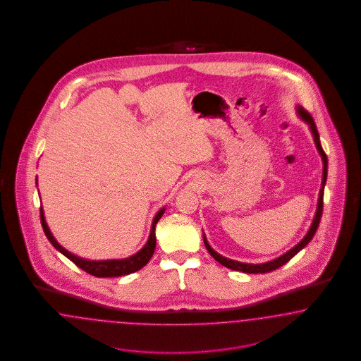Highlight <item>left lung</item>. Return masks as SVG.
<instances>
[{"label":"left lung","instance_id":"obj_1","mask_svg":"<svg viewBox=\"0 0 361 361\" xmlns=\"http://www.w3.org/2000/svg\"><path fill=\"white\" fill-rule=\"evenodd\" d=\"M296 112H298L299 119L305 121L307 126H308V128H310V131H311V135H312V137H314V142H315V145H317V152H319V154L322 156V161H323V177H322V186H320V190H319L317 208V212H315V216H314V219H312V224H311L310 229L307 231L306 235L302 238V240H299L294 247H291L288 252H286L284 254H282V255H279L278 258L271 259V261H269V262L263 263H243L238 262V261H234V259H229V258H226V257H224V255L219 254L216 250H213V247L209 245V242L208 240H207V237H205V234L202 233V235H204V243H205L207 250L210 252V255H212L217 262L221 263L222 266H225V267H228V269L247 274L270 273V271H273V270L279 269L281 266H283L284 263L288 262V261H290L294 255H296L298 252H300L303 247H306L307 243H308L310 240H312V237H314V235H315V233H317L319 222H320V219H322V213H323V196H324V186H326V183H327V156H326V153H324L323 148H322L320 137H319V133H317V126H315V123L312 121L311 115L307 112L306 109H302L300 106H296Z\"/></svg>","mask_w":361,"mask_h":361}]
</instances>
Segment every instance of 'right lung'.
I'll return each mask as SVG.
<instances>
[{"mask_svg": "<svg viewBox=\"0 0 361 361\" xmlns=\"http://www.w3.org/2000/svg\"><path fill=\"white\" fill-rule=\"evenodd\" d=\"M164 208L160 209L154 219L152 221V226H151V233L149 237L145 242V245L137 252H135L128 258H123V259H104V261H91L86 259L82 257H78L73 252H67L63 246H61L58 243V240H55L53 233L49 229L47 222L44 219V209L41 207V224L44 228V234L47 237V240H50V243L54 246L55 249L59 252H62L65 257H67L71 262L75 263L79 269L85 270L86 273L91 274L94 276L98 278H112V276H121V275H128V274L135 273L137 270L142 269L147 263L149 262V259L152 258L153 252L156 249V234H154V228L156 224L159 222V219L163 217L164 214Z\"/></svg>", "mask_w": 361, "mask_h": 361, "instance_id": "add662e5", "label": "right lung"}]
</instances>
